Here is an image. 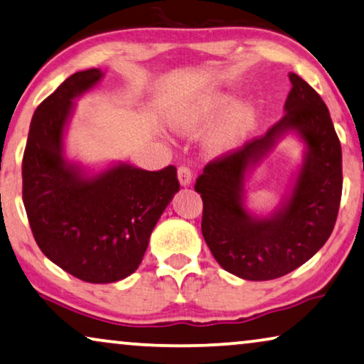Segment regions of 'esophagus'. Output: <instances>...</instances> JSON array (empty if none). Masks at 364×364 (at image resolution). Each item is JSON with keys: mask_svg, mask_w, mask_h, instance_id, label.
<instances>
[{"mask_svg": "<svg viewBox=\"0 0 364 364\" xmlns=\"http://www.w3.org/2000/svg\"><path fill=\"white\" fill-rule=\"evenodd\" d=\"M177 176H178V181H181V183H182L183 187L191 186L192 177H193L191 167H188V166H181V167L177 168Z\"/></svg>", "mask_w": 364, "mask_h": 364, "instance_id": "obj_1", "label": "esophagus"}]
</instances>
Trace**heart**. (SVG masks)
Wrapping results in <instances>:
<instances>
[{"label":"heart","instance_id":"b5f03b06","mask_svg":"<svg viewBox=\"0 0 364 364\" xmlns=\"http://www.w3.org/2000/svg\"><path fill=\"white\" fill-rule=\"evenodd\" d=\"M232 107V97L227 94H212L198 101L188 104L181 112H177L176 122L177 129L183 132H197L202 131L220 119L228 109ZM253 122V109L250 106H240L232 112L227 122L213 134L212 144L215 147H228L235 144Z\"/></svg>","mask_w":364,"mask_h":364}]
</instances>
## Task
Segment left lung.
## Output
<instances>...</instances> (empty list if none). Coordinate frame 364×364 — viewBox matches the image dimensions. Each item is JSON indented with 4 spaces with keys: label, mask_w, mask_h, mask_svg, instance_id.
Segmentation results:
<instances>
[{
    "label": "left lung",
    "mask_w": 364,
    "mask_h": 364,
    "mask_svg": "<svg viewBox=\"0 0 364 364\" xmlns=\"http://www.w3.org/2000/svg\"><path fill=\"white\" fill-rule=\"evenodd\" d=\"M290 81L280 121L263 136L213 159L196 181L203 202L202 235L223 270L243 280H273L310 260L330 238L340 210L341 146L330 112L306 81L293 73ZM288 128H296L309 147L297 186L280 213L252 219L241 205L246 167Z\"/></svg>",
    "instance_id": "1"
}]
</instances>
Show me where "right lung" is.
<instances>
[{
	"label": "right lung",
	"instance_id": "add662e5",
	"mask_svg": "<svg viewBox=\"0 0 364 364\" xmlns=\"http://www.w3.org/2000/svg\"><path fill=\"white\" fill-rule=\"evenodd\" d=\"M102 77L74 73L34 111L23 156V203L38 247L64 272L89 283H112L141 265L149 237L181 188L177 168L121 164L86 178L63 157L73 99Z\"/></svg>",
	"mask_w": 364,
	"mask_h": 364
}]
</instances>
